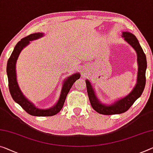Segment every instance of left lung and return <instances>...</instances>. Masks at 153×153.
<instances>
[{
	"label": "left lung",
	"mask_w": 153,
	"mask_h": 153,
	"mask_svg": "<svg viewBox=\"0 0 153 153\" xmlns=\"http://www.w3.org/2000/svg\"><path fill=\"white\" fill-rule=\"evenodd\" d=\"M123 37L124 39L135 49L137 54L138 73L137 83L132 91L128 96L117 100L111 105H105L101 103L96 97L90 82L86 80V87L91 107L98 114L103 115H114L123 114L132 106L135 101L140 97L144 90L146 85V70L147 67L146 57L139 42L133 34L128 32H123Z\"/></svg>",
	"instance_id": "obj_1"
}]
</instances>
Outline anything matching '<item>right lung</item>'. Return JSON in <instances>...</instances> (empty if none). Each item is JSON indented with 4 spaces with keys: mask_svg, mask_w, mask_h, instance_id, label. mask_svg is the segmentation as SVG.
Here are the masks:
<instances>
[{
    "mask_svg": "<svg viewBox=\"0 0 153 153\" xmlns=\"http://www.w3.org/2000/svg\"><path fill=\"white\" fill-rule=\"evenodd\" d=\"M43 36L42 33H36L30 34L29 36L22 38L18 43L16 44L15 48L10 57L9 58L7 65V74L8 77L9 89L10 91L11 96L15 102L19 104L22 109L28 114L34 116H52L58 114L63 108L65 100L68 94L69 91L71 89L72 85L74 84L77 79L80 78V74H74L72 76L68 77L63 83L62 94H61L59 99L55 106L48 109H39L34 106V105L28 100L25 96L22 94L20 91L19 86L17 83L16 73V63L17 59L19 56L21 51L25 47L29 44L30 41L33 39H38Z\"/></svg>",
    "mask_w": 153,
    "mask_h": 153,
    "instance_id": "1",
    "label": "right lung"
}]
</instances>
